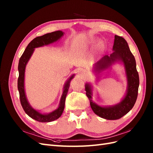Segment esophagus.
<instances>
[{
  "mask_svg": "<svg viewBox=\"0 0 153 153\" xmlns=\"http://www.w3.org/2000/svg\"><path fill=\"white\" fill-rule=\"evenodd\" d=\"M78 75H79L80 76L84 78V77L87 76V71L85 70H84V69H79V70L78 71Z\"/></svg>",
  "mask_w": 153,
  "mask_h": 153,
  "instance_id": "esophagus-1",
  "label": "esophagus"
}]
</instances>
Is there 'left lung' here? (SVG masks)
Segmentation results:
<instances>
[{
	"instance_id": "1",
	"label": "left lung",
	"mask_w": 153,
	"mask_h": 153,
	"mask_svg": "<svg viewBox=\"0 0 153 153\" xmlns=\"http://www.w3.org/2000/svg\"><path fill=\"white\" fill-rule=\"evenodd\" d=\"M113 50L114 52L110 56L105 55L96 63L95 71L100 72L117 60L122 61L128 78V89L124 99L116 105L101 107L92 101L91 87L88 84L85 85L86 95L89 100L92 110L98 116L108 120L119 119L131 110L136 102L139 86L135 59L129 50L127 41L122 37L115 35Z\"/></svg>"
}]
</instances>
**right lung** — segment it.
<instances>
[{"label":"right lung","instance_id":"obj_1","mask_svg":"<svg viewBox=\"0 0 153 153\" xmlns=\"http://www.w3.org/2000/svg\"><path fill=\"white\" fill-rule=\"evenodd\" d=\"M64 32L61 30H57L51 32V33L44 34L43 36L36 37V38L32 40L29 45H27L24 52L23 53L19 60V63H18V71H19V76H18V91H19L21 105L25 112L29 117L41 123H48L53 121L61 117V115L63 112L64 105H65L66 97L68 94L69 84H70L71 79L74 77V75H73L69 78L65 85H64V91L61 99V102H60L58 108L50 114H43L32 108L27 100L24 90V75L25 66L29 59L30 58L32 53H33L35 48L42 47V46L53 43L55 41H57L59 38H61Z\"/></svg>","mask_w":153,"mask_h":153}]
</instances>
